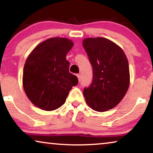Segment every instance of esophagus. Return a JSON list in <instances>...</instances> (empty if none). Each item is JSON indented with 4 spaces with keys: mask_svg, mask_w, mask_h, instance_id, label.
<instances>
[{
    "mask_svg": "<svg viewBox=\"0 0 153 153\" xmlns=\"http://www.w3.org/2000/svg\"><path fill=\"white\" fill-rule=\"evenodd\" d=\"M76 76H77V78H78L79 81H81V75L80 74H76Z\"/></svg>",
    "mask_w": 153,
    "mask_h": 153,
    "instance_id": "1",
    "label": "esophagus"
}]
</instances>
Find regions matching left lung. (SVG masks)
<instances>
[{
    "label": "left lung",
    "mask_w": 153,
    "mask_h": 153,
    "mask_svg": "<svg viewBox=\"0 0 153 153\" xmlns=\"http://www.w3.org/2000/svg\"><path fill=\"white\" fill-rule=\"evenodd\" d=\"M83 46L93 67L91 85L83 90L88 105L104 112L118 105L129 88V63L123 50L104 37H90Z\"/></svg>",
    "instance_id": "left-lung-1"
}]
</instances>
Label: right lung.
Masks as SVG:
<instances>
[{
    "label": "right lung",
    "mask_w": 153,
    "mask_h": 153,
    "mask_svg": "<svg viewBox=\"0 0 153 153\" xmlns=\"http://www.w3.org/2000/svg\"><path fill=\"white\" fill-rule=\"evenodd\" d=\"M74 43L65 37H52L39 44L30 52L23 72V87L29 100L45 111L60 107L77 77L69 72L67 53Z\"/></svg>",
    "instance_id": "1"
}]
</instances>
